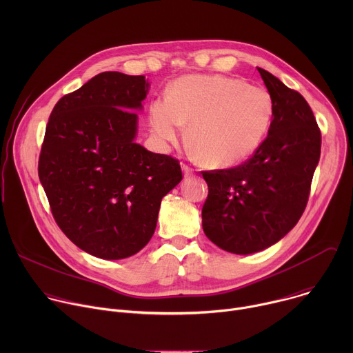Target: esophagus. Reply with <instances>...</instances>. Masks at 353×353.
Listing matches in <instances>:
<instances>
[{
	"instance_id": "obj_1",
	"label": "esophagus",
	"mask_w": 353,
	"mask_h": 353,
	"mask_svg": "<svg viewBox=\"0 0 353 353\" xmlns=\"http://www.w3.org/2000/svg\"><path fill=\"white\" fill-rule=\"evenodd\" d=\"M181 169H183L184 177H191V176L194 174V170H192L190 166H187V165H183V166H181Z\"/></svg>"
}]
</instances>
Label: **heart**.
<instances>
[{
  "instance_id": "obj_1",
  "label": "heart",
  "mask_w": 353,
  "mask_h": 353,
  "mask_svg": "<svg viewBox=\"0 0 353 353\" xmlns=\"http://www.w3.org/2000/svg\"><path fill=\"white\" fill-rule=\"evenodd\" d=\"M274 113L267 89L221 75L177 79L169 97L149 105V124L158 142H176L190 124L188 139L201 161L228 168L253 155L264 141Z\"/></svg>"
}]
</instances>
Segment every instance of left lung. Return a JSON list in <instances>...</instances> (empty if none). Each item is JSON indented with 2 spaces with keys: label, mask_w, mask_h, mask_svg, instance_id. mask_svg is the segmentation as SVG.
<instances>
[{
  "label": "left lung",
  "mask_w": 353,
  "mask_h": 353,
  "mask_svg": "<svg viewBox=\"0 0 353 353\" xmlns=\"http://www.w3.org/2000/svg\"><path fill=\"white\" fill-rule=\"evenodd\" d=\"M259 72L274 103L267 138L244 163L203 172L208 184L204 233L222 250L243 256L275 244L299 222L321 150L306 99L268 71Z\"/></svg>",
  "instance_id": "8db88e82"
}]
</instances>
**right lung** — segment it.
Masks as SVG:
<instances>
[{"instance_id":"1","label":"right lung","mask_w":353,"mask_h":353,"mask_svg":"<svg viewBox=\"0 0 353 353\" xmlns=\"http://www.w3.org/2000/svg\"><path fill=\"white\" fill-rule=\"evenodd\" d=\"M148 90L143 75L102 72L63 96L46 127L39 179L52 214L75 245L103 260L148 244L162 198L183 179L177 159L134 141Z\"/></svg>"}]
</instances>
